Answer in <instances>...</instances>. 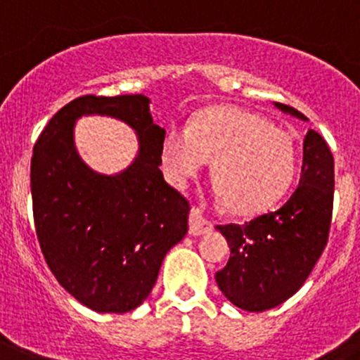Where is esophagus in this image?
Wrapping results in <instances>:
<instances>
[{
  "label": "esophagus",
  "mask_w": 360,
  "mask_h": 360,
  "mask_svg": "<svg viewBox=\"0 0 360 360\" xmlns=\"http://www.w3.org/2000/svg\"><path fill=\"white\" fill-rule=\"evenodd\" d=\"M211 224L202 217L199 210H191L190 213V234L191 236H202V234L210 233Z\"/></svg>",
  "instance_id": "34e87169"
}]
</instances>
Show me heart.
I'll use <instances>...</instances> for the list:
<instances>
[{
  "label": "heart",
  "mask_w": 360,
  "mask_h": 360,
  "mask_svg": "<svg viewBox=\"0 0 360 360\" xmlns=\"http://www.w3.org/2000/svg\"><path fill=\"white\" fill-rule=\"evenodd\" d=\"M161 170L183 188L213 161L214 193L231 211L256 214L281 199L297 174L290 133L241 108H211L188 129L170 127L160 147Z\"/></svg>",
  "instance_id": "b5f03b06"
}]
</instances>
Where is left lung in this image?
Wrapping results in <instances>:
<instances>
[{
  "mask_svg": "<svg viewBox=\"0 0 360 360\" xmlns=\"http://www.w3.org/2000/svg\"><path fill=\"white\" fill-rule=\"evenodd\" d=\"M275 108L298 120L307 117L286 104ZM334 204V158L321 134L309 129L297 190L281 207L243 226H218L231 248L214 278L224 297L250 312L274 309L293 297L328 240Z\"/></svg>",
  "mask_w": 360,
  "mask_h": 360,
  "instance_id": "obj_1",
  "label": "left lung"
}]
</instances>
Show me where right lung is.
<instances>
[{"instance_id":"right-lung-1","label":"right lung","mask_w":360,"mask_h":360,"mask_svg":"<svg viewBox=\"0 0 360 360\" xmlns=\"http://www.w3.org/2000/svg\"><path fill=\"white\" fill-rule=\"evenodd\" d=\"M143 94L83 96L65 104L33 147L32 200L37 238L49 270L78 302L96 312L139 307L156 284L167 252L188 233L190 204L165 183L160 147ZM122 120L139 140L126 169L99 174L73 143L78 118Z\"/></svg>"}]
</instances>
